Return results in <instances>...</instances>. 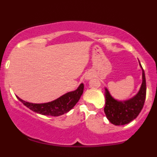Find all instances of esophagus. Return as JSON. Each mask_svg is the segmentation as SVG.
Here are the masks:
<instances>
[{
	"label": "esophagus",
	"instance_id": "obj_1",
	"mask_svg": "<svg viewBox=\"0 0 157 157\" xmlns=\"http://www.w3.org/2000/svg\"><path fill=\"white\" fill-rule=\"evenodd\" d=\"M90 78H91V76H90V75H86V77H85L86 80H90Z\"/></svg>",
	"mask_w": 157,
	"mask_h": 157
}]
</instances>
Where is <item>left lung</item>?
<instances>
[{
    "label": "left lung",
    "instance_id": "left-lung-1",
    "mask_svg": "<svg viewBox=\"0 0 157 157\" xmlns=\"http://www.w3.org/2000/svg\"><path fill=\"white\" fill-rule=\"evenodd\" d=\"M139 65L142 70V83L139 91L132 98L125 101H118L112 97L108 89L105 88V107L104 110L108 120L115 126L129 123L138 116L144 106L146 98V80L144 71L140 62Z\"/></svg>",
    "mask_w": 157,
    "mask_h": 157
}]
</instances>
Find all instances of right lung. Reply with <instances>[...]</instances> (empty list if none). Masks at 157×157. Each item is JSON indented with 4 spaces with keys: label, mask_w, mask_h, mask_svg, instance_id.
Masks as SVG:
<instances>
[{
    "label": "right lung",
    "mask_w": 157,
    "mask_h": 157,
    "mask_svg": "<svg viewBox=\"0 0 157 157\" xmlns=\"http://www.w3.org/2000/svg\"><path fill=\"white\" fill-rule=\"evenodd\" d=\"M83 83H80L78 88L74 91L67 92L57 99L43 104L31 103L21 99L18 96L16 97L25 106L29 108L32 111L47 116L59 117L70 111L75 106L83 94Z\"/></svg>",
    "instance_id": "1"
}]
</instances>
